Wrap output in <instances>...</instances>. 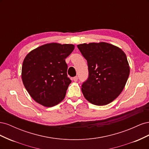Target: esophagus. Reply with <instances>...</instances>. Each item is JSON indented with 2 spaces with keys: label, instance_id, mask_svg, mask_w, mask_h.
<instances>
[{
  "label": "esophagus",
  "instance_id": "1",
  "mask_svg": "<svg viewBox=\"0 0 149 149\" xmlns=\"http://www.w3.org/2000/svg\"><path fill=\"white\" fill-rule=\"evenodd\" d=\"M78 76H75V77H74V78H73V80L74 81L76 82V81H78Z\"/></svg>",
  "mask_w": 149,
  "mask_h": 149
}]
</instances>
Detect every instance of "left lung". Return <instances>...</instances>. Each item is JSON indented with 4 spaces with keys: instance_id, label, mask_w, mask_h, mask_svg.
Returning <instances> with one entry per match:
<instances>
[{
    "instance_id": "obj_1",
    "label": "left lung",
    "mask_w": 149,
    "mask_h": 149,
    "mask_svg": "<svg viewBox=\"0 0 149 149\" xmlns=\"http://www.w3.org/2000/svg\"><path fill=\"white\" fill-rule=\"evenodd\" d=\"M88 62L89 77L81 86L84 97L91 104L104 106L123 91L130 73L127 56L122 49L106 43L78 45Z\"/></svg>"
}]
</instances>
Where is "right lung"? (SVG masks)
<instances>
[{"label": "right lung", "mask_w": 149, "mask_h": 149, "mask_svg": "<svg viewBox=\"0 0 149 149\" xmlns=\"http://www.w3.org/2000/svg\"><path fill=\"white\" fill-rule=\"evenodd\" d=\"M72 44H45L29 53L23 61L22 79L30 96L45 107L64 100L71 81L65 59L73 51Z\"/></svg>", "instance_id": "obj_1"}]
</instances>
